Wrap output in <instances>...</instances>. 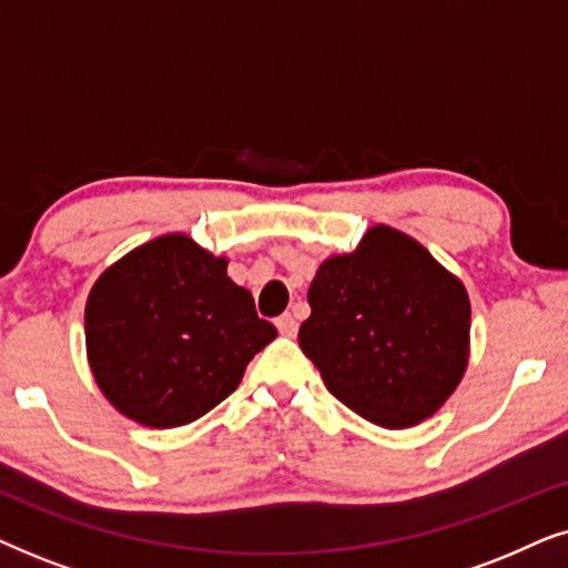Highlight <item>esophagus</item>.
I'll return each mask as SVG.
<instances>
[{"mask_svg": "<svg viewBox=\"0 0 568 568\" xmlns=\"http://www.w3.org/2000/svg\"><path fill=\"white\" fill-rule=\"evenodd\" d=\"M276 328H278V333H282V336L294 338V336H297L300 323H297V317H294L292 313H284L282 317H276Z\"/></svg>", "mask_w": 568, "mask_h": 568, "instance_id": "1", "label": "esophagus"}]
</instances>
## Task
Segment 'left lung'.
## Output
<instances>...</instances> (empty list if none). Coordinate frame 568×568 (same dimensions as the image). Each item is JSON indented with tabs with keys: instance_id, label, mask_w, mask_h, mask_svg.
<instances>
[{
	"instance_id": "8db88e82",
	"label": "left lung",
	"mask_w": 568,
	"mask_h": 568,
	"mask_svg": "<svg viewBox=\"0 0 568 568\" xmlns=\"http://www.w3.org/2000/svg\"><path fill=\"white\" fill-rule=\"evenodd\" d=\"M300 346L336 398L385 429L437 414L470 354L463 282L406 232L375 224L321 263Z\"/></svg>"
}]
</instances>
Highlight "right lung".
<instances>
[{"mask_svg":"<svg viewBox=\"0 0 568 568\" xmlns=\"http://www.w3.org/2000/svg\"><path fill=\"white\" fill-rule=\"evenodd\" d=\"M84 338L105 398L131 422L173 429L220 406L276 328L227 276V258L173 232L100 274Z\"/></svg>","mask_w":568,"mask_h":568,"instance_id":"obj_1","label":"right lung"}]
</instances>
